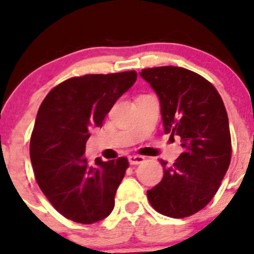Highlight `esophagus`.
Instances as JSON below:
<instances>
[{
	"label": "esophagus",
	"mask_w": 254,
	"mask_h": 254,
	"mask_svg": "<svg viewBox=\"0 0 254 254\" xmlns=\"http://www.w3.org/2000/svg\"><path fill=\"white\" fill-rule=\"evenodd\" d=\"M145 160V157L140 156V155H133V156L128 157V161H129L130 165H138V163H141Z\"/></svg>",
	"instance_id": "34e87169"
}]
</instances>
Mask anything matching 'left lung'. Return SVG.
<instances>
[{
  "mask_svg": "<svg viewBox=\"0 0 254 254\" xmlns=\"http://www.w3.org/2000/svg\"><path fill=\"white\" fill-rule=\"evenodd\" d=\"M140 76L159 97L165 133L184 148L172 166L160 161L162 181L148 190V198L161 214L189 217L212 200L230 165L224 103L213 84L183 67L144 69Z\"/></svg>",
  "mask_w": 254,
  "mask_h": 254,
  "instance_id": "8db88e82",
  "label": "left lung"
}]
</instances>
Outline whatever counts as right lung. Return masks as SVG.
I'll use <instances>...</instances> for the list:
<instances>
[{
  "instance_id": "right-lung-1",
  "label": "right lung",
  "mask_w": 254,
  "mask_h": 254,
  "mask_svg": "<svg viewBox=\"0 0 254 254\" xmlns=\"http://www.w3.org/2000/svg\"><path fill=\"white\" fill-rule=\"evenodd\" d=\"M135 80V71L72 77L54 87L40 106L30 140L35 178L54 208L72 222L93 224L113 212L128 160L97 157L91 166L84 150L89 130L102 127Z\"/></svg>"
}]
</instances>
